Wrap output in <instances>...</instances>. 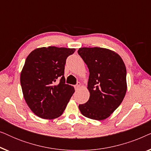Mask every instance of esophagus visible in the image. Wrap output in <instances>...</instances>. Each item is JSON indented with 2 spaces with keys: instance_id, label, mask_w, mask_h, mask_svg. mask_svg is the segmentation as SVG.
Returning a JSON list of instances; mask_svg holds the SVG:
<instances>
[{
  "instance_id": "esophagus-1",
  "label": "esophagus",
  "mask_w": 151,
  "mask_h": 151,
  "mask_svg": "<svg viewBox=\"0 0 151 151\" xmlns=\"http://www.w3.org/2000/svg\"><path fill=\"white\" fill-rule=\"evenodd\" d=\"M80 86H81V83H80V82H78L77 84H76V85H75V89L76 90H78V88L80 87Z\"/></svg>"
}]
</instances>
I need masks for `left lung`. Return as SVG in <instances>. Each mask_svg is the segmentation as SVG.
<instances>
[{
	"mask_svg": "<svg viewBox=\"0 0 151 151\" xmlns=\"http://www.w3.org/2000/svg\"><path fill=\"white\" fill-rule=\"evenodd\" d=\"M89 71L90 97L79 105L88 118H107L122 102L127 92V69L122 58L114 51L101 47H82L78 51Z\"/></svg>",
	"mask_w": 151,
	"mask_h": 151,
	"instance_id": "left-lung-1",
	"label": "left lung"
}]
</instances>
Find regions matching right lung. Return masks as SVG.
I'll use <instances>...</instances> for the list:
<instances>
[{"label":"right lung","mask_w":151,"mask_h":151,"mask_svg":"<svg viewBox=\"0 0 151 151\" xmlns=\"http://www.w3.org/2000/svg\"><path fill=\"white\" fill-rule=\"evenodd\" d=\"M75 51L65 47H41L32 51L26 58L20 84L26 103L37 116L55 119L65 110L75 90L65 84V65L67 57Z\"/></svg>","instance_id":"right-lung-1"}]
</instances>
